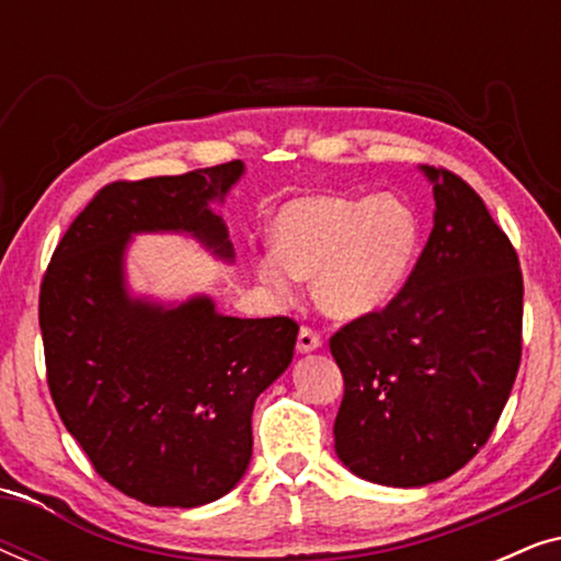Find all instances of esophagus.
<instances>
[{
	"label": "esophagus",
	"instance_id": "obj_1",
	"mask_svg": "<svg viewBox=\"0 0 561 561\" xmlns=\"http://www.w3.org/2000/svg\"><path fill=\"white\" fill-rule=\"evenodd\" d=\"M298 352H313L321 347V336L319 332H313L311 327H301V332H298V342H296Z\"/></svg>",
	"mask_w": 561,
	"mask_h": 561
}]
</instances>
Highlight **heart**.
I'll return each mask as SVG.
<instances>
[{"instance_id": "1", "label": "heart", "mask_w": 561, "mask_h": 561, "mask_svg": "<svg viewBox=\"0 0 561 561\" xmlns=\"http://www.w3.org/2000/svg\"><path fill=\"white\" fill-rule=\"evenodd\" d=\"M273 250L257 257V275L288 301L298 280L313 278L329 317L359 319L393 301L421 248V221L403 196L370 198L306 194L275 214Z\"/></svg>"}]
</instances>
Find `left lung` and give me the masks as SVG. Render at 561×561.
<instances>
[{"instance_id":"obj_1","label":"left lung","mask_w":561,"mask_h":561,"mask_svg":"<svg viewBox=\"0 0 561 561\" xmlns=\"http://www.w3.org/2000/svg\"><path fill=\"white\" fill-rule=\"evenodd\" d=\"M421 171L436 211L409 280L329 340L344 378L336 457L390 488L462 470L493 434L520 365L524 275L508 234L457 173Z\"/></svg>"}]
</instances>
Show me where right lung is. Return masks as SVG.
Wrapping results in <instances>:
<instances>
[{
  "instance_id": "right-lung-1",
  "label": "right lung",
  "mask_w": 561,
  "mask_h": 561,
  "mask_svg": "<svg viewBox=\"0 0 561 561\" xmlns=\"http://www.w3.org/2000/svg\"><path fill=\"white\" fill-rule=\"evenodd\" d=\"M242 173L232 160L110 183L43 275L41 332L58 416L94 470L145 505L196 508L227 495L250 465L257 396L294 357V319L225 317L206 296L163 306L125 286V248L137 232H188L232 260L209 202Z\"/></svg>"
}]
</instances>
